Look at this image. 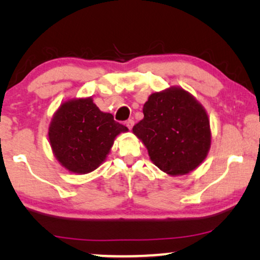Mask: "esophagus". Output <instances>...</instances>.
<instances>
[{"instance_id":"obj_1","label":"esophagus","mask_w":260,"mask_h":260,"mask_svg":"<svg viewBox=\"0 0 260 260\" xmlns=\"http://www.w3.org/2000/svg\"><path fill=\"white\" fill-rule=\"evenodd\" d=\"M134 124H135V122H134V120H133V119H127V120H126V122H125V125H126L127 127H129V129H130V130H131V129H133Z\"/></svg>"}]
</instances>
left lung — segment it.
<instances>
[{
  "instance_id": "8db88e82",
  "label": "left lung",
  "mask_w": 260,
  "mask_h": 260,
  "mask_svg": "<svg viewBox=\"0 0 260 260\" xmlns=\"http://www.w3.org/2000/svg\"><path fill=\"white\" fill-rule=\"evenodd\" d=\"M143 113L144 118L133 131L159 169L179 175L204 161L211 145L209 120L204 108L188 92L170 88L152 93Z\"/></svg>"
}]
</instances>
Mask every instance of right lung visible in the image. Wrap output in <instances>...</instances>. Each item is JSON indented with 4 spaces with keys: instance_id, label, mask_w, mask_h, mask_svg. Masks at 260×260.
<instances>
[{
    "instance_id": "add662e5",
    "label": "right lung",
    "mask_w": 260,
    "mask_h": 260,
    "mask_svg": "<svg viewBox=\"0 0 260 260\" xmlns=\"http://www.w3.org/2000/svg\"><path fill=\"white\" fill-rule=\"evenodd\" d=\"M127 127L104 113L92 98L63 103L53 117L48 136L55 157L70 172L90 173L101 166L113 141Z\"/></svg>"
}]
</instances>
